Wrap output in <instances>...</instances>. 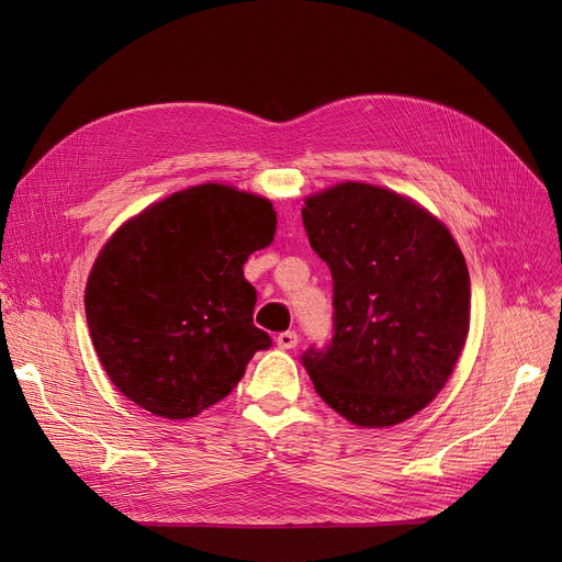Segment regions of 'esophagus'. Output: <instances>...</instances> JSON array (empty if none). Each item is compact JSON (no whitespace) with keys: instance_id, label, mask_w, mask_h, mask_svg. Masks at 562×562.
Wrapping results in <instances>:
<instances>
[{"instance_id":"esophagus-1","label":"esophagus","mask_w":562,"mask_h":562,"mask_svg":"<svg viewBox=\"0 0 562 562\" xmlns=\"http://www.w3.org/2000/svg\"><path fill=\"white\" fill-rule=\"evenodd\" d=\"M276 341H278V346H280V348L291 350V348H296V346H299V335H296V333H280Z\"/></svg>"}]
</instances>
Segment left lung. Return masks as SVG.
I'll return each instance as SVG.
<instances>
[{
    "mask_svg": "<svg viewBox=\"0 0 562 562\" xmlns=\"http://www.w3.org/2000/svg\"><path fill=\"white\" fill-rule=\"evenodd\" d=\"M303 223L335 282L333 344L303 356L314 390L352 426L403 424L445 390L464 348V255L417 200L367 182L307 195Z\"/></svg>",
    "mask_w": 562,
    "mask_h": 562,
    "instance_id": "obj_1",
    "label": "left lung"
}]
</instances>
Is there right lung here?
<instances>
[{
    "instance_id": "right-lung-1",
    "label": "right lung",
    "mask_w": 562,
    "mask_h": 562,
    "mask_svg": "<svg viewBox=\"0 0 562 562\" xmlns=\"http://www.w3.org/2000/svg\"><path fill=\"white\" fill-rule=\"evenodd\" d=\"M269 198L206 182L147 204L117 227L88 273L83 307L115 390L164 419L223 401L271 337L255 328L244 278L273 244Z\"/></svg>"
}]
</instances>
